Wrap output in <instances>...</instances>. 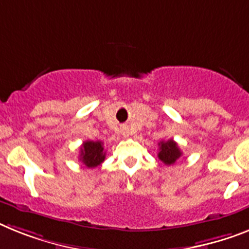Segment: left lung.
Segmentation results:
<instances>
[{
	"label": "left lung",
	"instance_id": "8db88e82",
	"mask_svg": "<svg viewBox=\"0 0 249 249\" xmlns=\"http://www.w3.org/2000/svg\"><path fill=\"white\" fill-rule=\"evenodd\" d=\"M160 152H158V158H160L164 164L171 166L178 160L179 157L182 156V152L178 148L177 143L172 139L167 142H160Z\"/></svg>",
	"mask_w": 249,
	"mask_h": 249
}]
</instances>
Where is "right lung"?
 <instances>
[{"instance_id":"right-lung-1","label":"right lung","mask_w":249,"mask_h":249,"mask_svg":"<svg viewBox=\"0 0 249 249\" xmlns=\"http://www.w3.org/2000/svg\"><path fill=\"white\" fill-rule=\"evenodd\" d=\"M105 150H104V143L100 141H86L83 142L81 147V154L79 160L89 168H95L105 160Z\"/></svg>"}]
</instances>
